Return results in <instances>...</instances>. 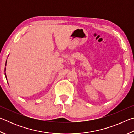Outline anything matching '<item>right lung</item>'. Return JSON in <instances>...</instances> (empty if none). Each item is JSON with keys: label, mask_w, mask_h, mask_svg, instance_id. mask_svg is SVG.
I'll return each mask as SVG.
<instances>
[{"label": "right lung", "mask_w": 134, "mask_h": 134, "mask_svg": "<svg viewBox=\"0 0 134 134\" xmlns=\"http://www.w3.org/2000/svg\"><path fill=\"white\" fill-rule=\"evenodd\" d=\"M6 62H7V61H6ZM6 65V64H5V65ZM5 70H6V68H4V71H5ZM4 74H5V77H6V73H4Z\"/></svg>", "instance_id": "add662e5"}]
</instances>
